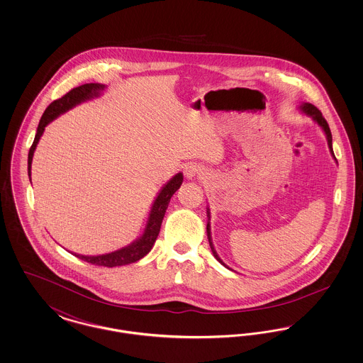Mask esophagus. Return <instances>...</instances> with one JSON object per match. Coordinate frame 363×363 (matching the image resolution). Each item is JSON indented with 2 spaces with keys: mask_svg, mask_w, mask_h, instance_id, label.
Segmentation results:
<instances>
[{
  "mask_svg": "<svg viewBox=\"0 0 363 363\" xmlns=\"http://www.w3.org/2000/svg\"><path fill=\"white\" fill-rule=\"evenodd\" d=\"M201 173V169H200V166L199 164H196V163H188V164H185V167H184V174H185V177L186 178H194L196 175H200Z\"/></svg>",
  "mask_w": 363,
  "mask_h": 363,
  "instance_id": "obj_1",
  "label": "esophagus"
}]
</instances>
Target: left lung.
Returning a JSON list of instances; mask_svg holds the SVG:
<instances>
[{"label":"left lung","instance_id":"8db88e82","mask_svg":"<svg viewBox=\"0 0 363 363\" xmlns=\"http://www.w3.org/2000/svg\"><path fill=\"white\" fill-rule=\"evenodd\" d=\"M299 110H301V113L303 114V116H306V117H311L313 121L315 122L320 128H321V130L324 132V135H325V138H327V143H328V148L329 152H330V155L332 157L336 160V157H335V154H333V148H332V133H330V129H329L328 123L325 121V118L323 117V114H321V111L317 108V107H314L313 104H299ZM336 163H337V160H336ZM207 235H208V242H209V246H211V250H212V255H213V257L218 259L223 267H225L227 269H230V271H233L230 267H227L225 262H223V259L219 257V255H218V252H216V249H215V246H213V242H212V235H211V212H209V207H207Z\"/></svg>","mask_w":363,"mask_h":363}]
</instances>
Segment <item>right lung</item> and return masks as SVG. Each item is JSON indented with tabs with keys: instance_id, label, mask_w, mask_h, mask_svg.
Here are the masks:
<instances>
[{
	"instance_id": "obj_1",
	"label": "right lung",
	"mask_w": 363,
	"mask_h": 363,
	"mask_svg": "<svg viewBox=\"0 0 363 363\" xmlns=\"http://www.w3.org/2000/svg\"><path fill=\"white\" fill-rule=\"evenodd\" d=\"M106 86L99 84V83H89L84 86H76L72 91H69L67 95H64L61 99L54 101L52 104H49V107L46 108V111L43 113L38 129H36V135H35L34 143L30 148L28 152V177L31 181V164H33V157H34L35 150L36 145L39 143V140L42 138L45 128L54 121L57 117H60L61 114L69 111L70 108L76 107L77 104H84L86 101H92L95 98H99L101 94L104 92ZM184 181V174L177 173L174 175L170 181H167L163 188L159 190V193L156 194L155 200L151 206V211L148 213V219L144 227V231L140 234L135 241L129 243L128 246H123L118 250H114L111 253H106V255H98V256H84V255H79V253H72L74 255L77 259H84L86 262L95 264V265H102V267H121V265H128L132 262H136L140 259H143L144 256H147L154 243L156 238L159 235L160 231V225L162 220L164 218L166 209L169 207L170 199L173 197L174 193L179 189V186L182 185Z\"/></svg>"
}]
</instances>
